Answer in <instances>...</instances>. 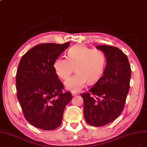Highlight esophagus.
<instances>
[{"mask_svg": "<svg viewBox=\"0 0 147 147\" xmlns=\"http://www.w3.org/2000/svg\"><path fill=\"white\" fill-rule=\"evenodd\" d=\"M78 94V93L77 92H71V95H72V96H75V95H76Z\"/></svg>", "mask_w": 147, "mask_h": 147, "instance_id": "esophagus-1", "label": "esophagus"}]
</instances>
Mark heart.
Here are the masks:
<instances>
[{"label":"heart","instance_id":"b5f03b06","mask_svg":"<svg viewBox=\"0 0 147 147\" xmlns=\"http://www.w3.org/2000/svg\"><path fill=\"white\" fill-rule=\"evenodd\" d=\"M67 58L59 57L54 61L53 68L57 76L63 80L68 79L75 68L76 74L65 82L66 89L73 92L81 90L86 82L93 83L102 76L106 63L105 53L99 49L84 44L71 47Z\"/></svg>","mask_w":147,"mask_h":147}]
</instances>
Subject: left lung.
<instances>
[{"instance_id": "left-lung-1", "label": "left lung", "mask_w": 147, "mask_h": 147, "mask_svg": "<svg viewBox=\"0 0 147 147\" xmlns=\"http://www.w3.org/2000/svg\"><path fill=\"white\" fill-rule=\"evenodd\" d=\"M105 53L106 66L100 78L89 90L96 95L83 93L84 115L86 121L100 127L118 118L122 113L129 90L131 69L126 55L110 45H97Z\"/></svg>"}]
</instances>
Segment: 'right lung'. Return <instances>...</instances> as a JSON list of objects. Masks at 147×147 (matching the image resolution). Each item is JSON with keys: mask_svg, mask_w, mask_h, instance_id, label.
Wrapping results in <instances>:
<instances>
[{"mask_svg": "<svg viewBox=\"0 0 147 147\" xmlns=\"http://www.w3.org/2000/svg\"><path fill=\"white\" fill-rule=\"evenodd\" d=\"M69 44L37 45L20 60L16 75L17 97L25 118L37 128L50 131L59 127L72 100L71 92H62L63 84L53 68L56 58Z\"/></svg>", "mask_w": 147, "mask_h": 147, "instance_id": "1", "label": "right lung"}]
</instances>
